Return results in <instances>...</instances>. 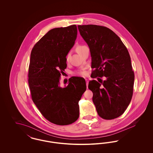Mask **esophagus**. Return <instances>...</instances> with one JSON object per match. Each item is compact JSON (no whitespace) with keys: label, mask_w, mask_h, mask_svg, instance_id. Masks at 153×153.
<instances>
[{"label":"esophagus","mask_w":153,"mask_h":153,"mask_svg":"<svg viewBox=\"0 0 153 153\" xmlns=\"http://www.w3.org/2000/svg\"><path fill=\"white\" fill-rule=\"evenodd\" d=\"M85 81H86V84H87V87L88 88V82H89V81L88 79H85Z\"/></svg>","instance_id":"1"}]
</instances>
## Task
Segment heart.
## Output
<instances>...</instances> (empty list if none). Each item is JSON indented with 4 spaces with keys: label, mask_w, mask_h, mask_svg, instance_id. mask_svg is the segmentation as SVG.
Wrapping results in <instances>:
<instances>
[{
    "label": "heart",
    "mask_w": 153,
    "mask_h": 153,
    "mask_svg": "<svg viewBox=\"0 0 153 153\" xmlns=\"http://www.w3.org/2000/svg\"><path fill=\"white\" fill-rule=\"evenodd\" d=\"M84 46H82V45H77V46H76V51H79L80 49H81V48H82V47H84ZM68 55L66 56V59H68ZM79 74L80 75H81V76H86V75H87V73H86L85 72H84V71L80 72L79 73Z\"/></svg>",
    "instance_id": "heart-1"
}]
</instances>
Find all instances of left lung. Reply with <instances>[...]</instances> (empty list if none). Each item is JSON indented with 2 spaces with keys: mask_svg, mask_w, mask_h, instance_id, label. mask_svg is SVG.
Instances as JSON below:
<instances>
[{
  "mask_svg": "<svg viewBox=\"0 0 153 153\" xmlns=\"http://www.w3.org/2000/svg\"><path fill=\"white\" fill-rule=\"evenodd\" d=\"M78 29L90 49L94 69L91 77L107 78L89 82L97 112L104 119L117 118L127 109L133 94L134 73L129 53L120 38L106 27L87 25Z\"/></svg>",
  "mask_w": 153,
  "mask_h": 153,
  "instance_id": "8db88e82",
  "label": "left lung"
}]
</instances>
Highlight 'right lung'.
Masks as SVG:
<instances>
[{"mask_svg": "<svg viewBox=\"0 0 153 153\" xmlns=\"http://www.w3.org/2000/svg\"><path fill=\"white\" fill-rule=\"evenodd\" d=\"M75 25L49 30L34 46L30 54L28 81L32 100L41 114L57 125L73 123L79 117V102L86 91L82 77H72L59 85L66 68V56L77 38Z\"/></svg>", "mask_w": 153, "mask_h": 153, "instance_id": "add662e5", "label": "right lung"}]
</instances>
